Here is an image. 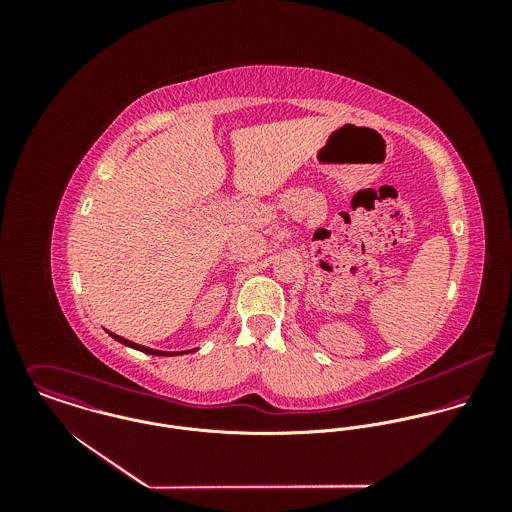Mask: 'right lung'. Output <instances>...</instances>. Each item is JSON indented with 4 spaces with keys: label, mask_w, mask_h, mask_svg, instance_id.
<instances>
[{
    "label": "right lung",
    "mask_w": 512,
    "mask_h": 512,
    "mask_svg": "<svg viewBox=\"0 0 512 512\" xmlns=\"http://www.w3.org/2000/svg\"><path fill=\"white\" fill-rule=\"evenodd\" d=\"M116 341H120L122 345H128V347H132V349H138V351H142V353H147V355H157V357H165V355H181V353H163V351H153V349H147V347H142V345H136V343H132V341H128V339H122V337H118V335H114V333H110ZM189 353V351H187Z\"/></svg>",
    "instance_id": "right-lung-1"
}]
</instances>
